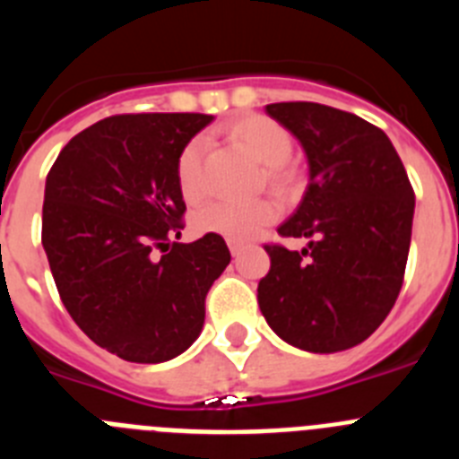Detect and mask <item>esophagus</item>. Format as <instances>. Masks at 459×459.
I'll use <instances>...</instances> for the list:
<instances>
[{"label": "esophagus", "mask_w": 459, "mask_h": 459, "mask_svg": "<svg viewBox=\"0 0 459 459\" xmlns=\"http://www.w3.org/2000/svg\"><path fill=\"white\" fill-rule=\"evenodd\" d=\"M227 246H230V253H232V257H238V255L243 253V248H246L241 241H230Z\"/></svg>", "instance_id": "esophagus-1"}]
</instances>
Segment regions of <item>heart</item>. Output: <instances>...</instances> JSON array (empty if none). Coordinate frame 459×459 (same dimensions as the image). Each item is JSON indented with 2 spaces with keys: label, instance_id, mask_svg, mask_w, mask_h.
Segmentation results:
<instances>
[{
  "label": "heart",
  "instance_id": "obj_1",
  "mask_svg": "<svg viewBox=\"0 0 459 459\" xmlns=\"http://www.w3.org/2000/svg\"><path fill=\"white\" fill-rule=\"evenodd\" d=\"M227 135L238 149L264 165V179L271 190L285 195L294 188L296 174L290 168L291 142L290 131L278 121L262 115H248L227 126ZM202 156L204 142L190 140L177 160V179L186 200H197L202 195ZM275 204L269 200H257L250 204L234 202H211L195 213V227L204 234H221L232 241H250L262 227L275 218Z\"/></svg>",
  "mask_w": 459,
  "mask_h": 459
}]
</instances>
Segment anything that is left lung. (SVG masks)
I'll list each match as a JSON object with an SVG mask.
<instances>
[{
	"label": "left lung",
	"instance_id": "1",
	"mask_svg": "<svg viewBox=\"0 0 459 459\" xmlns=\"http://www.w3.org/2000/svg\"><path fill=\"white\" fill-rule=\"evenodd\" d=\"M266 112L301 142L310 179L278 227L280 237L307 246H264L271 269L259 280V310L291 347L350 350L375 333L403 287L411 184L386 133L351 112L303 100Z\"/></svg>",
	"mask_w": 459,
	"mask_h": 459
}]
</instances>
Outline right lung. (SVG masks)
<instances>
[{
  "label": "right lung",
  "mask_w": 459,
  "mask_h": 459,
  "mask_svg": "<svg viewBox=\"0 0 459 459\" xmlns=\"http://www.w3.org/2000/svg\"><path fill=\"white\" fill-rule=\"evenodd\" d=\"M211 115H117L73 137L46 179L43 248L73 322L131 363L184 354L230 264L221 234L184 230L181 149Z\"/></svg>",
  "instance_id": "obj_1"
}]
</instances>
